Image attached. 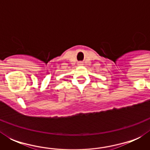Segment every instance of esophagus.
Listing matches in <instances>:
<instances>
[{"mask_svg":"<svg viewBox=\"0 0 150 150\" xmlns=\"http://www.w3.org/2000/svg\"><path fill=\"white\" fill-rule=\"evenodd\" d=\"M79 65H82V63H79Z\"/></svg>","mask_w":150,"mask_h":150,"instance_id":"esophagus-1","label":"esophagus"}]
</instances>
